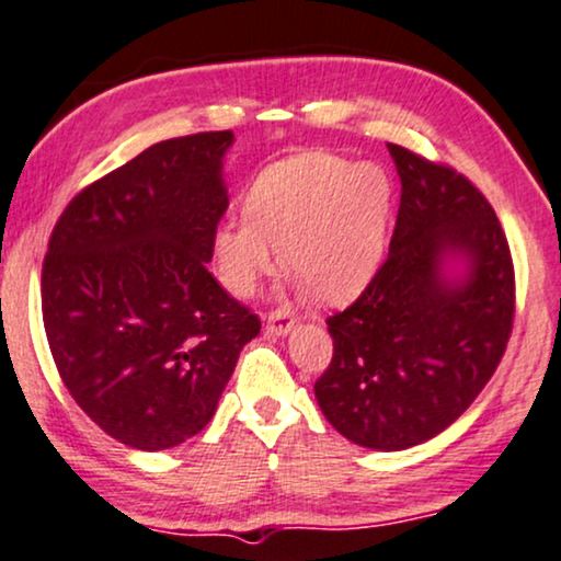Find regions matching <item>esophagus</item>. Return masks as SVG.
<instances>
[{"instance_id": "esophagus-1", "label": "esophagus", "mask_w": 561, "mask_h": 561, "mask_svg": "<svg viewBox=\"0 0 561 561\" xmlns=\"http://www.w3.org/2000/svg\"><path fill=\"white\" fill-rule=\"evenodd\" d=\"M294 314L288 309H275V312L267 314V333L273 335H288L294 330Z\"/></svg>"}]
</instances>
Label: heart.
Wrapping results in <instances>:
<instances>
[{
  "instance_id": "obj_1",
  "label": "heart",
  "mask_w": 561,
  "mask_h": 561,
  "mask_svg": "<svg viewBox=\"0 0 561 561\" xmlns=\"http://www.w3.org/2000/svg\"><path fill=\"white\" fill-rule=\"evenodd\" d=\"M396 186L382 165L304 150L265 165L249 186L247 218L213 233L224 286L252 296L283 262L314 299L345 301L369 283L385 254Z\"/></svg>"
}]
</instances>
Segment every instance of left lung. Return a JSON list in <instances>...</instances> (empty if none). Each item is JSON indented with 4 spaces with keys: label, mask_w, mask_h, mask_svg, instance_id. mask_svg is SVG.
<instances>
[{
    "label": "left lung",
    "mask_w": 561,
    "mask_h": 561,
    "mask_svg": "<svg viewBox=\"0 0 561 561\" xmlns=\"http://www.w3.org/2000/svg\"><path fill=\"white\" fill-rule=\"evenodd\" d=\"M387 150L400 176L390 254L328 317L333 358L314 396L345 439L396 453L445 432L492 379L513 333L515 270L500 218L466 176Z\"/></svg>",
    "instance_id": "obj_1"
}]
</instances>
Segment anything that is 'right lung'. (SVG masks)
<instances>
[{
  "mask_svg": "<svg viewBox=\"0 0 561 561\" xmlns=\"http://www.w3.org/2000/svg\"><path fill=\"white\" fill-rule=\"evenodd\" d=\"M233 133L150 145L65 207L41 309L69 396L108 437L169 449L203 432L260 317L207 262L228 207Z\"/></svg>",
  "mask_w": 561,
  "mask_h": 561,
  "instance_id": "1",
  "label": "right lung"
}]
</instances>
